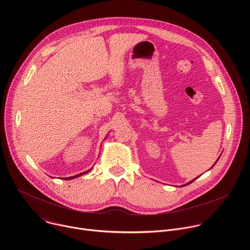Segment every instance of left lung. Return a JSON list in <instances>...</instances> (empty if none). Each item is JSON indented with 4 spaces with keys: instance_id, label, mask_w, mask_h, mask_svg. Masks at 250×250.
<instances>
[{
    "instance_id": "left-lung-1",
    "label": "left lung",
    "mask_w": 250,
    "mask_h": 250,
    "mask_svg": "<svg viewBox=\"0 0 250 250\" xmlns=\"http://www.w3.org/2000/svg\"><path fill=\"white\" fill-rule=\"evenodd\" d=\"M220 157H221V156H220ZM220 157H219V159H220ZM219 159H218V160H219ZM218 160H217V161H216V163H217V162H218ZM216 163H215V164H216ZM215 164H213V165H215ZM213 165H212V166H213ZM212 166H211V167H212ZM211 167H210V168H211ZM195 180H196V178H195V179H194V180H192V181H190V182H188V183H187V184H185V185H183V186H186V185H189V184H191V183H192V182H194V181H195Z\"/></svg>"
}]
</instances>
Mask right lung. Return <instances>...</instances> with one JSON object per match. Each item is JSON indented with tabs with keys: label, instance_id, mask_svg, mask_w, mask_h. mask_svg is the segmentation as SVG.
Listing matches in <instances>:
<instances>
[{
	"label": "right lung",
	"instance_id": "obj_1",
	"mask_svg": "<svg viewBox=\"0 0 250 250\" xmlns=\"http://www.w3.org/2000/svg\"><path fill=\"white\" fill-rule=\"evenodd\" d=\"M91 171V169L90 170H88V171H85V172H83V173H80V174H78V175H75V176H72V177H67V178H62V179H65V180H69V179H74V178H76V177H79V176H82V175H84V174H87L88 172H90Z\"/></svg>",
	"mask_w": 250,
	"mask_h": 250
}]
</instances>
